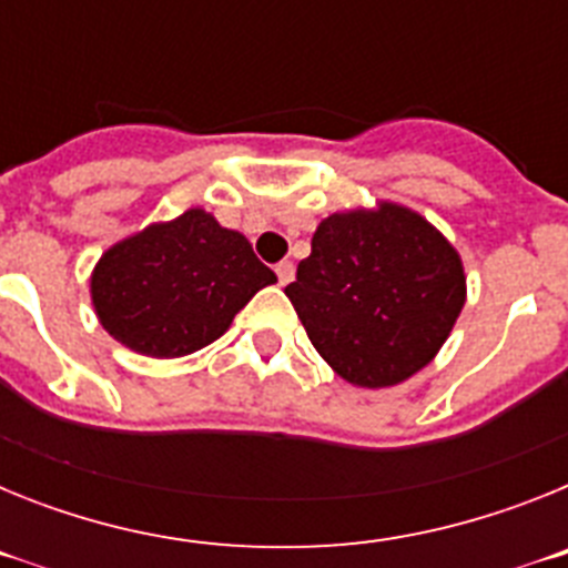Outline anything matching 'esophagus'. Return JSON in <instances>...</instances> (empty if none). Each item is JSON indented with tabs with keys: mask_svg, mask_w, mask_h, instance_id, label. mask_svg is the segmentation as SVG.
<instances>
[{
	"mask_svg": "<svg viewBox=\"0 0 568 568\" xmlns=\"http://www.w3.org/2000/svg\"><path fill=\"white\" fill-rule=\"evenodd\" d=\"M275 275H278L281 284H290V281L295 278V264H293V261H281V264H275Z\"/></svg>",
	"mask_w": 568,
	"mask_h": 568,
	"instance_id": "obj_1",
	"label": "esophagus"
}]
</instances>
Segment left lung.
I'll return each mask as SVG.
<instances>
[{
  "label": "left lung",
  "mask_w": 568,
  "mask_h": 568,
  "mask_svg": "<svg viewBox=\"0 0 568 568\" xmlns=\"http://www.w3.org/2000/svg\"><path fill=\"white\" fill-rule=\"evenodd\" d=\"M284 293L341 378L384 389L438 355L466 304V275L424 215L378 202L327 215Z\"/></svg>",
  "instance_id": "1"
}]
</instances>
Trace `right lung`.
<instances>
[{"mask_svg":"<svg viewBox=\"0 0 568 568\" xmlns=\"http://www.w3.org/2000/svg\"><path fill=\"white\" fill-rule=\"evenodd\" d=\"M275 281L244 235L193 207L104 250L90 298L119 344L148 358H182L222 338L235 313Z\"/></svg>","mask_w":568,"mask_h":568,"instance_id":"1","label":"right lung"}]
</instances>
